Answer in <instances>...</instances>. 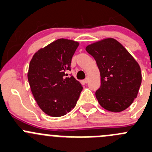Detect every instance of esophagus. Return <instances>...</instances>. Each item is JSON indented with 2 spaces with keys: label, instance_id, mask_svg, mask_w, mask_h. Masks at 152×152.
Segmentation results:
<instances>
[{
  "label": "esophagus",
  "instance_id": "34e87169",
  "mask_svg": "<svg viewBox=\"0 0 152 152\" xmlns=\"http://www.w3.org/2000/svg\"><path fill=\"white\" fill-rule=\"evenodd\" d=\"M88 78H86L85 80H83V82L85 83H88Z\"/></svg>",
  "mask_w": 152,
  "mask_h": 152
}]
</instances>
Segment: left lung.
<instances>
[{
  "mask_svg": "<svg viewBox=\"0 0 152 152\" xmlns=\"http://www.w3.org/2000/svg\"><path fill=\"white\" fill-rule=\"evenodd\" d=\"M86 50L94 58L100 70L101 86L95 92L98 103L109 112L126 109L137 96L142 82L138 63L114 38L88 45Z\"/></svg>",
  "mask_w": 152,
  "mask_h": 152,
  "instance_id": "obj_1",
  "label": "left lung"
}]
</instances>
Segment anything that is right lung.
Listing matches in <instances>:
<instances>
[{
	"mask_svg": "<svg viewBox=\"0 0 152 152\" xmlns=\"http://www.w3.org/2000/svg\"><path fill=\"white\" fill-rule=\"evenodd\" d=\"M78 46L75 40L58 39L39 49L30 61L27 77L31 93L49 116H64L76 106L83 87L67 71Z\"/></svg>",
	"mask_w": 152,
	"mask_h": 152,
	"instance_id": "right-lung-1",
	"label": "right lung"
}]
</instances>
